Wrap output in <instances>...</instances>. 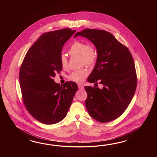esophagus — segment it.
Segmentation results:
<instances>
[{"label":"esophagus","instance_id":"1","mask_svg":"<svg viewBox=\"0 0 157 157\" xmlns=\"http://www.w3.org/2000/svg\"><path fill=\"white\" fill-rule=\"evenodd\" d=\"M78 89H79V90H83V89H84V86L83 85L78 84Z\"/></svg>","mask_w":157,"mask_h":157}]
</instances>
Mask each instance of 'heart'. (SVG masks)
Here are the masks:
<instances>
[{"label": "heart", "instance_id": "heart-1", "mask_svg": "<svg viewBox=\"0 0 157 157\" xmlns=\"http://www.w3.org/2000/svg\"><path fill=\"white\" fill-rule=\"evenodd\" d=\"M68 53L71 56L80 57L81 66H93L97 59V51L95 48L89 46L85 42L75 41L72 44L70 48ZM60 64L63 68H67L68 66V60L66 56L62 55L60 56ZM88 75V71L85 68H81L72 72L69 75L70 80L76 83H82Z\"/></svg>", "mask_w": 157, "mask_h": 157}]
</instances>
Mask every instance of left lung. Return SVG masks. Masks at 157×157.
I'll return each mask as SVG.
<instances>
[{
	"label": "left lung",
	"mask_w": 157,
	"mask_h": 157,
	"mask_svg": "<svg viewBox=\"0 0 157 157\" xmlns=\"http://www.w3.org/2000/svg\"><path fill=\"white\" fill-rule=\"evenodd\" d=\"M93 43L97 52L95 67L87 78L102 89L85 86L86 109L91 117L101 123L118 118L128 108L135 94L137 78L133 57L128 49L109 32L86 29L77 32Z\"/></svg>",
	"instance_id": "1"
}]
</instances>
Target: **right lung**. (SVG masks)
I'll return each instance as SVG.
<instances>
[{
	"label": "right lung",
	"instance_id": "add662e5",
	"mask_svg": "<svg viewBox=\"0 0 157 157\" xmlns=\"http://www.w3.org/2000/svg\"><path fill=\"white\" fill-rule=\"evenodd\" d=\"M76 30L63 29L42 34L30 48L20 68L19 83L24 103L34 119L45 124L66 116L78 90L74 82L63 86L53 79L62 71L60 56L64 44Z\"/></svg>",
	"mask_w": 157,
	"mask_h": 157
}]
</instances>
